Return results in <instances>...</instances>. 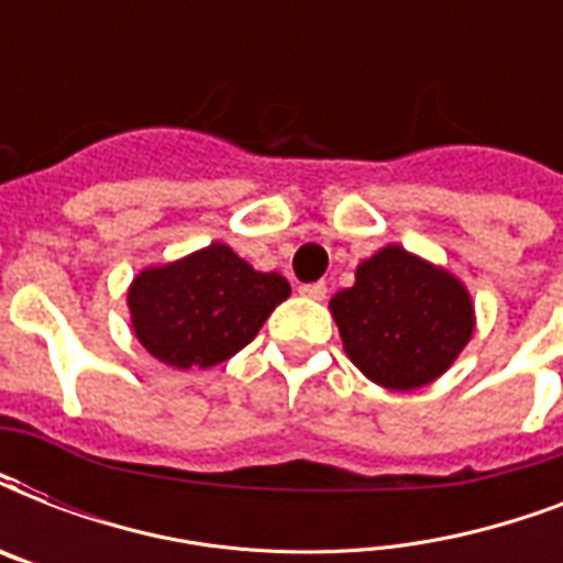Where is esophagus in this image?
I'll return each instance as SVG.
<instances>
[{
    "instance_id": "esophagus-1",
    "label": "esophagus",
    "mask_w": 563,
    "mask_h": 563,
    "mask_svg": "<svg viewBox=\"0 0 563 563\" xmlns=\"http://www.w3.org/2000/svg\"><path fill=\"white\" fill-rule=\"evenodd\" d=\"M300 295H303V298H312V300H324L327 298V283L324 280L303 283V286H300Z\"/></svg>"
}]
</instances>
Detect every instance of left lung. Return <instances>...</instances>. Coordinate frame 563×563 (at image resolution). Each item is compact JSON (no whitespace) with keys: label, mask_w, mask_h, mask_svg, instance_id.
Segmentation results:
<instances>
[{"label":"left lung","mask_w":563,"mask_h":563,"mask_svg":"<svg viewBox=\"0 0 563 563\" xmlns=\"http://www.w3.org/2000/svg\"><path fill=\"white\" fill-rule=\"evenodd\" d=\"M330 309L353 365L391 391L438 379L473 333L462 283L397 245L365 260Z\"/></svg>","instance_id":"8db88e82"}]
</instances>
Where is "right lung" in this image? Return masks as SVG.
<instances>
[{
    "instance_id": "obj_1",
    "label": "right lung",
    "mask_w": 563,
    "mask_h": 563,
    "mask_svg": "<svg viewBox=\"0 0 563 563\" xmlns=\"http://www.w3.org/2000/svg\"><path fill=\"white\" fill-rule=\"evenodd\" d=\"M280 274L254 272L221 242L178 263L145 268L128 291L136 339L172 368H210L254 342L289 298Z\"/></svg>"
}]
</instances>
